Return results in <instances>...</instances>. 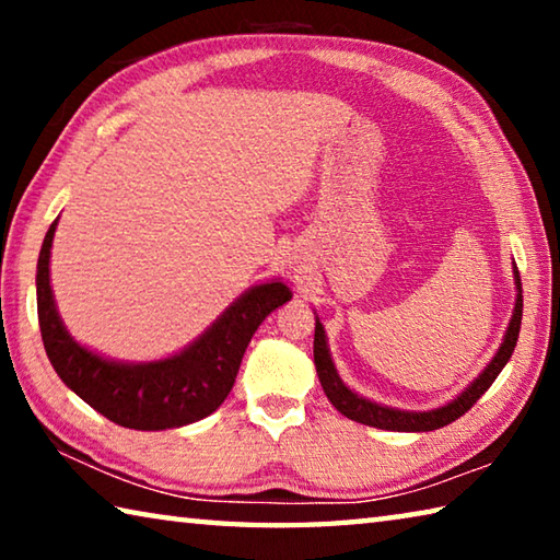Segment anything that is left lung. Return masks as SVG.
<instances>
[{
    "instance_id": "obj_1",
    "label": "left lung",
    "mask_w": 560,
    "mask_h": 560,
    "mask_svg": "<svg viewBox=\"0 0 560 560\" xmlns=\"http://www.w3.org/2000/svg\"><path fill=\"white\" fill-rule=\"evenodd\" d=\"M514 287H516L514 311H511V320L504 330V338H501L494 358L489 360L485 371L474 377V381L464 387L459 395H454L450 402H444L440 407H432V410H400V407L375 402V400H371V397L350 390V387L343 383V377H340L336 371L334 358H330L326 328H324V324H320V318L316 314L314 363H316L320 387H324V393L330 400V405H334L340 415H346L348 420L368 424V428L393 430V432H432V430L444 428V424H450L454 420H459V417L489 390V385L497 381V375L504 371V365L509 363L511 353H514L516 340H518V328H521V314H524V296H521V279H518L516 264H514Z\"/></svg>"
}]
</instances>
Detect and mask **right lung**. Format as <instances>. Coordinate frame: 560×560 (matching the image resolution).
Here are the masks:
<instances>
[{
    "label": "right lung",
    "mask_w": 560,
    "mask_h": 560,
    "mask_svg": "<svg viewBox=\"0 0 560 560\" xmlns=\"http://www.w3.org/2000/svg\"><path fill=\"white\" fill-rule=\"evenodd\" d=\"M59 220L36 261V311L56 375L93 410L128 430H175L205 420L230 395L244 350L271 311L291 301L281 279L240 293L192 343L158 360H118L75 340L63 326L51 289V246Z\"/></svg>",
    "instance_id": "1"
}]
</instances>
